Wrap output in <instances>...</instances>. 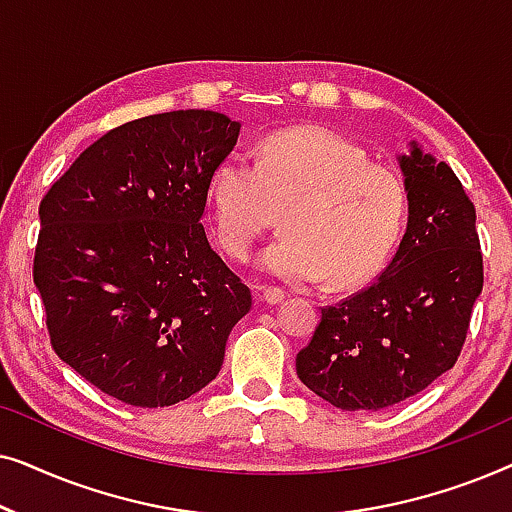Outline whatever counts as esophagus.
I'll list each match as a JSON object with an SVG mask.
<instances>
[{
  "mask_svg": "<svg viewBox=\"0 0 512 512\" xmlns=\"http://www.w3.org/2000/svg\"><path fill=\"white\" fill-rule=\"evenodd\" d=\"M258 293H261V298L270 305H277L284 300V291L277 289V286H258Z\"/></svg>",
  "mask_w": 512,
  "mask_h": 512,
  "instance_id": "1",
  "label": "esophagus"
}]
</instances>
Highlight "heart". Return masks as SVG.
Returning a JSON list of instances; mask_svg holds the SVG:
<instances>
[{
    "mask_svg": "<svg viewBox=\"0 0 512 512\" xmlns=\"http://www.w3.org/2000/svg\"><path fill=\"white\" fill-rule=\"evenodd\" d=\"M209 202L230 258L244 261L282 214L286 233L263 251L261 268L296 286L328 277L335 289L366 284L389 263L410 212L401 174L324 128L265 137L256 163L240 153L219 160Z\"/></svg>",
    "mask_w": 512,
    "mask_h": 512,
    "instance_id": "obj_1",
    "label": "heart"
}]
</instances>
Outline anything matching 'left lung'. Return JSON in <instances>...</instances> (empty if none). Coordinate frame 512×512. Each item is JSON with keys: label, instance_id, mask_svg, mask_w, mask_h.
<instances>
[{"label": "left lung", "instance_id": "left-lung-1", "mask_svg": "<svg viewBox=\"0 0 512 512\" xmlns=\"http://www.w3.org/2000/svg\"><path fill=\"white\" fill-rule=\"evenodd\" d=\"M410 195L394 258L366 289L321 307L296 356L300 382L340 410H384L457 363L482 291L475 207L447 163L410 142Z\"/></svg>", "mask_w": 512, "mask_h": 512}]
</instances>
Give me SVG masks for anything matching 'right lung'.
I'll return each mask as SVG.
<instances>
[{
  "instance_id": "right-lung-1",
  "label": "right lung",
  "mask_w": 512,
  "mask_h": 512,
  "mask_svg": "<svg viewBox=\"0 0 512 512\" xmlns=\"http://www.w3.org/2000/svg\"><path fill=\"white\" fill-rule=\"evenodd\" d=\"M237 135L219 111L137 118L90 144L41 200L32 275L51 345L116 401L165 408L207 387L251 310L200 223Z\"/></svg>"
}]
</instances>
